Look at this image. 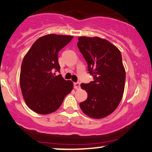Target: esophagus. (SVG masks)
Segmentation results:
<instances>
[{"label": "esophagus", "instance_id": "1", "mask_svg": "<svg viewBox=\"0 0 152 152\" xmlns=\"http://www.w3.org/2000/svg\"><path fill=\"white\" fill-rule=\"evenodd\" d=\"M73 85H74V88L76 89H80V83L79 82H75L74 84H73Z\"/></svg>", "mask_w": 152, "mask_h": 152}]
</instances>
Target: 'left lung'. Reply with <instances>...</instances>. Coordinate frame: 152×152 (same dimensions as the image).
<instances>
[{"label":"left lung","mask_w":152,"mask_h":152,"mask_svg":"<svg viewBox=\"0 0 152 152\" xmlns=\"http://www.w3.org/2000/svg\"><path fill=\"white\" fill-rule=\"evenodd\" d=\"M94 81L81 84L88 97L79 104L83 113L92 118L111 114L121 102L126 81L122 56L115 46L95 37H80L77 44Z\"/></svg>","instance_id":"obj_1"}]
</instances>
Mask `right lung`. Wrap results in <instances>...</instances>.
<instances>
[{"instance_id": "add662e5", "label": "right lung", "mask_w": 152, "mask_h": 152, "mask_svg": "<svg viewBox=\"0 0 152 152\" xmlns=\"http://www.w3.org/2000/svg\"><path fill=\"white\" fill-rule=\"evenodd\" d=\"M73 39L72 36L48 34L32 45L23 59L20 73V86L26 104L38 114L56 111L65 96L73 88L60 72L58 52Z\"/></svg>"}]
</instances>
